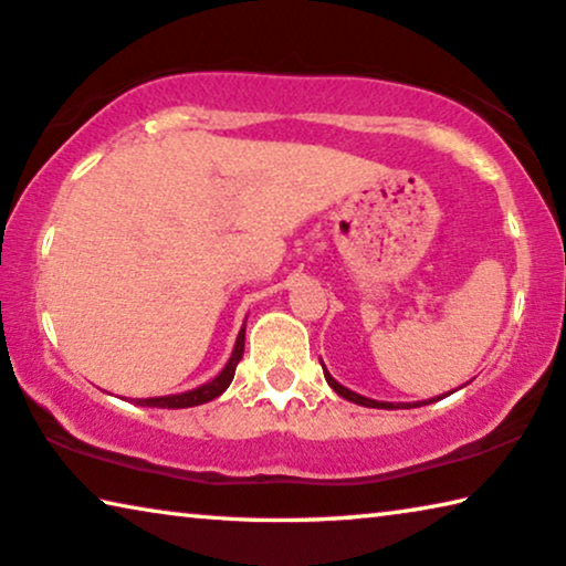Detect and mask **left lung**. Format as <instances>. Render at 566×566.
<instances>
[{
    "label": "left lung",
    "mask_w": 566,
    "mask_h": 566,
    "mask_svg": "<svg viewBox=\"0 0 566 566\" xmlns=\"http://www.w3.org/2000/svg\"><path fill=\"white\" fill-rule=\"evenodd\" d=\"M323 370H325V368H323ZM325 378H327V384L333 386L335 394H340L343 399H348V401H353V403H360V407H370V409H399V407H396V403H389V401H374V399H366V396L353 394L350 389H345V386L337 384L335 378H333L331 374H327V370H325ZM401 407H403V403H401ZM407 407H409V403H407Z\"/></svg>",
    "instance_id": "left-lung-1"
}]
</instances>
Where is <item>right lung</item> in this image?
<instances>
[{
    "instance_id": "1",
    "label": "right lung",
    "mask_w": 566,
    "mask_h": 566,
    "mask_svg": "<svg viewBox=\"0 0 566 566\" xmlns=\"http://www.w3.org/2000/svg\"><path fill=\"white\" fill-rule=\"evenodd\" d=\"M243 335H247V327H241L239 337H235V348L231 353V360L226 364V368L218 374L213 381L206 386H198V389L185 391V394H175V396H159V399H137L139 407H159V409H185V407H198V403L213 401L216 396H221L226 389H229L235 374V366L243 358Z\"/></svg>"
}]
</instances>
